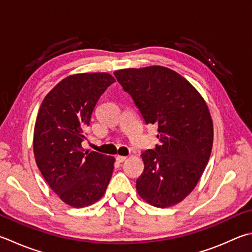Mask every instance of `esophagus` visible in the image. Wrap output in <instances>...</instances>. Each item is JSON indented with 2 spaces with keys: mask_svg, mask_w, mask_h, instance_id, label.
I'll list each match as a JSON object with an SVG mask.
<instances>
[{
  "mask_svg": "<svg viewBox=\"0 0 252 252\" xmlns=\"http://www.w3.org/2000/svg\"><path fill=\"white\" fill-rule=\"evenodd\" d=\"M127 159L126 156H116V160L118 162H123V161H125Z\"/></svg>",
  "mask_w": 252,
  "mask_h": 252,
  "instance_id": "1",
  "label": "esophagus"
}]
</instances>
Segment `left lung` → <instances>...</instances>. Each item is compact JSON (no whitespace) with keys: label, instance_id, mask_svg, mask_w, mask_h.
<instances>
[{"label":"left lung","instance_id":"obj_1","mask_svg":"<svg viewBox=\"0 0 252 252\" xmlns=\"http://www.w3.org/2000/svg\"><path fill=\"white\" fill-rule=\"evenodd\" d=\"M114 75L146 124L158 126L159 145L141 154L145 168L137 193L150 205L173 206L196 187L212 153L214 128L205 99L181 74L161 65Z\"/></svg>","mask_w":252,"mask_h":252}]
</instances>
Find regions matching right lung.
Segmentation results:
<instances>
[{
	"mask_svg": "<svg viewBox=\"0 0 252 252\" xmlns=\"http://www.w3.org/2000/svg\"><path fill=\"white\" fill-rule=\"evenodd\" d=\"M114 82L106 72L69 75L45 96L36 118L37 167L60 200L75 208L97 202L112 178L115 158L84 150L82 141L99 96Z\"/></svg>",
	"mask_w": 252,
	"mask_h": 252,
	"instance_id": "add662e5",
	"label": "right lung"
}]
</instances>
